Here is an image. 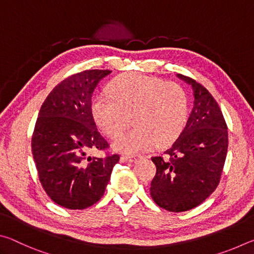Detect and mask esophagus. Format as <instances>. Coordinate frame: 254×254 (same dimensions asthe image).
Listing matches in <instances>:
<instances>
[{"label": "esophagus", "instance_id": "obj_1", "mask_svg": "<svg viewBox=\"0 0 254 254\" xmlns=\"http://www.w3.org/2000/svg\"><path fill=\"white\" fill-rule=\"evenodd\" d=\"M139 158H141L140 156H122L121 157V159L123 161H127V162H133V161H135L136 159H139Z\"/></svg>", "mask_w": 254, "mask_h": 254}]
</instances>
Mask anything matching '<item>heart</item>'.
<instances>
[{
    "mask_svg": "<svg viewBox=\"0 0 254 254\" xmlns=\"http://www.w3.org/2000/svg\"><path fill=\"white\" fill-rule=\"evenodd\" d=\"M109 93L98 94L92 102V115L97 127L110 137L127 130L133 117L134 130L113 142L118 151H147L154 144L166 148L173 144L186 126L188 95L182 86L166 83L156 77L137 72L118 76Z\"/></svg>",
    "mask_w": 254,
    "mask_h": 254,
    "instance_id": "1",
    "label": "heart"
}]
</instances>
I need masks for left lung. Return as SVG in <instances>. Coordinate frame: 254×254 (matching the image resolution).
Segmentation results:
<instances>
[{"mask_svg": "<svg viewBox=\"0 0 254 254\" xmlns=\"http://www.w3.org/2000/svg\"><path fill=\"white\" fill-rule=\"evenodd\" d=\"M177 77L191 86L194 106L165 157L152 158L157 173L150 187L154 203L175 213L196 207L216 189L229 145L225 120L214 97L196 80Z\"/></svg>", "mask_w": 254, "mask_h": 254, "instance_id": "1", "label": "left lung"}]
</instances>
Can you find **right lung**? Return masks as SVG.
<instances>
[{
  "mask_svg": "<svg viewBox=\"0 0 254 254\" xmlns=\"http://www.w3.org/2000/svg\"><path fill=\"white\" fill-rule=\"evenodd\" d=\"M111 70L92 69L58 84L42 104L32 135V156L40 183L56 204L84 209L104 195L119 154L91 157L109 144L92 115V96Z\"/></svg>",
  "mask_w": 254,
  "mask_h": 254,
  "instance_id": "obj_1",
  "label": "right lung"
}]
</instances>
